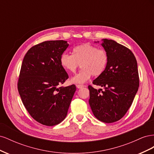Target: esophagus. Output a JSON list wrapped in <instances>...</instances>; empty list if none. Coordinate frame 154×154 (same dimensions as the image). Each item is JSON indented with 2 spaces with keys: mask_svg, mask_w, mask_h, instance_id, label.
Returning a JSON list of instances; mask_svg holds the SVG:
<instances>
[{
  "mask_svg": "<svg viewBox=\"0 0 154 154\" xmlns=\"http://www.w3.org/2000/svg\"><path fill=\"white\" fill-rule=\"evenodd\" d=\"M83 87H84V85H76V87L78 88H83Z\"/></svg>",
  "mask_w": 154,
  "mask_h": 154,
  "instance_id": "1",
  "label": "esophagus"
}]
</instances>
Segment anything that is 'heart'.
<instances>
[{
	"label": "heart",
	"instance_id": "heart-1",
	"mask_svg": "<svg viewBox=\"0 0 154 154\" xmlns=\"http://www.w3.org/2000/svg\"><path fill=\"white\" fill-rule=\"evenodd\" d=\"M108 62V55L103 49H97L89 44H83L74 48L72 55L63 53L60 57V64L71 73H75L81 65L82 71L71 79L73 83H83L93 75H101Z\"/></svg>",
	"mask_w": 154,
	"mask_h": 154
}]
</instances>
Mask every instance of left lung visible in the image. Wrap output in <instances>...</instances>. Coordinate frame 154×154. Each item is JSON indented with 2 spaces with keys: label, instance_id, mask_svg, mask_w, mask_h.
<instances>
[{
  "label": "left lung",
  "instance_id": "left-lung-1",
  "mask_svg": "<svg viewBox=\"0 0 154 154\" xmlns=\"http://www.w3.org/2000/svg\"><path fill=\"white\" fill-rule=\"evenodd\" d=\"M102 41L108 62L105 71L92 83L104 90L88 85V102L97 119L111 123L127 113L138 91L139 78L137 61L132 51L114 40L105 38Z\"/></svg>",
  "mask_w": 154,
  "mask_h": 154
}]
</instances>
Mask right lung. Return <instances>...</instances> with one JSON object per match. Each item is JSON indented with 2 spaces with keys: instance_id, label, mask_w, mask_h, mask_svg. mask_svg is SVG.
I'll return each instance as SVG.
<instances>
[{
  "instance_id": "right-lung-1",
  "label": "right lung",
  "mask_w": 154,
  "mask_h": 154,
  "mask_svg": "<svg viewBox=\"0 0 154 154\" xmlns=\"http://www.w3.org/2000/svg\"><path fill=\"white\" fill-rule=\"evenodd\" d=\"M64 40L45 41L32 47L23 59L18 90L31 117L46 126H54L66 118L76 86L60 87L69 78L60 64L68 48Z\"/></svg>"
}]
</instances>
